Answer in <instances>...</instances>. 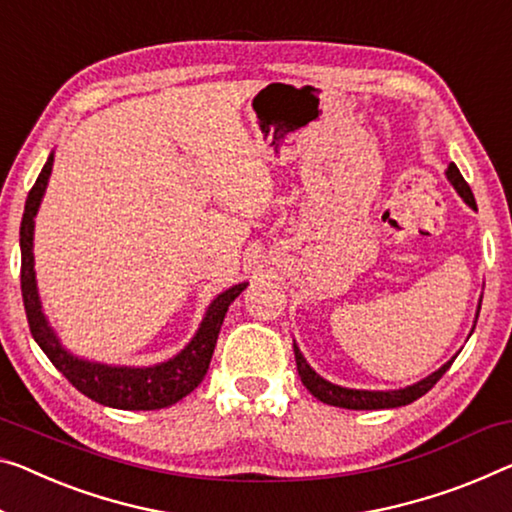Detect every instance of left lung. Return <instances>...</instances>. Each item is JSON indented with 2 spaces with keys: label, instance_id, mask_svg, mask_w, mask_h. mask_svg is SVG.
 Wrapping results in <instances>:
<instances>
[{
  "label": "left lung",
  "instance_id": "8db88e82",
  "mask_svg": "<svg viewBox=\"0 0 512 512\" xmlns=\"http://www.w3.org/2000/svg\"><path fill=\"white\" fill-rule=\"evenodd\" d=\"M446 176L451 180V185L458 190V194L465 199L471 208H476L474 194H471V187L467 185V180L462 178L460 169L455 167L451 162L446 169ZM481 311V309H478ZM295 361H297V373H300L304 387L309 389L313 396L322 403L334 405V407H345V410H389V407H400V405H410L414 403L416 398H421L423 393H428L435 384L442 380V375L451 368V364L455 361V357L451 361L435 371L432 375H428L426 380L412 384V387L398 389V391H359V389H345L338 387V384H332L327 380H322L320 375H316V371H311V366L306 364V359L302 357V352L297 350L295 345Z\"/></svg>",
  "mask_w": 512,
  "mask_h": 512
}]
</instances>
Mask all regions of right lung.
<instances>
[{
	"instance_id": "1",
	"label": "right lung",
	"mask_w": 512,
	"mask_h": 512,
	"mask_svg": "<svg viewBox=\"0 0 512 512\" xmlns=\"http://www.w3.org/2000/svg\"><path fill=\"white\" fill-rule=\"evenodd\" d=\"M54 155L47 157L45 167L38 174L34 187L29 190L25 215L20 224V249H22V265H20V286H22V302H25L27 322L34 341L41 345V350L52 361L59 373H64L66 380L73 384L84 396L96 400L100 405L116 407V410H162L178 403L187 393L199 387L203 377L208 373L212 352H215L219 329L229 304L238 297L247 283H238L217 297L208 306L206 318H203L199 332L192 338V343L176 355L174 359L164 361L160 366L151 368H128V366H107L93 364V361L77 359L61 348L57 336L47 327L45 316L38 302L36 277H34V217L41 206L43 192L47 187V178L52 174Z\"/></svg>"
}]
</instances>
